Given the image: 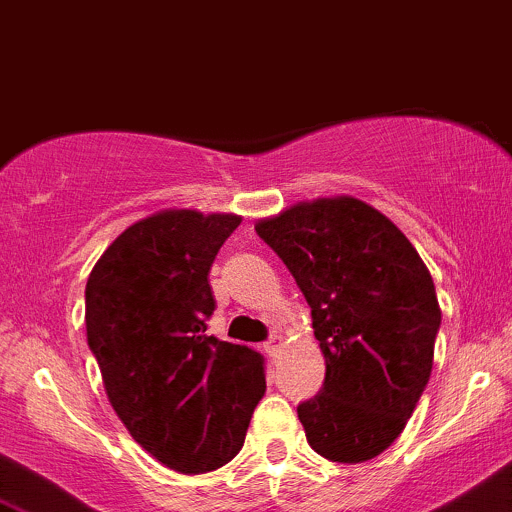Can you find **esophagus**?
Returning <instances> with one entry per match:
<instances>
[{
    "label": "esophagus",
    "instance_id": "34e87169",
    "mask_svg": "<svg viewBox=\"0 0 512 512\" xmlns=\"http://www.w3.org/2000/svg\"><path fill=\"white\" fill-rule=\"evenodd\" d=\"M264 351H267V354L272 358H276V354L281 351V337H279V334H274V337H269L267 342H264Z\"/></svg>",
    "mask_w": 512,
    "mask_h": 512
}]
</instances>
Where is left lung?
I'll return each instance as SVG.
<instances>
[{
    "label": "left lung",
    "instance_id": "obj_1",
    "mask_svg": "<svg viewBox=\"0 0 512 512\" xmlns=\"http://www.w3.org/2000/svg\"><path fill=\"white\" fill-rule=\"evenodd\" d=\"M313 315L325 383L298 404L310 448L366 462L390 448L431 378L440 308L407 236L354 197L315 199L255 226Z\"/></svg>",
    "mask_w": 512,
    "mask_h": 512
}]
</instances>
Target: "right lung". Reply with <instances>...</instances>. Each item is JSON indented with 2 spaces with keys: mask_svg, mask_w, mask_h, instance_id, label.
<instances>
[{
  "mask_svg": "<svg viewBox=\"0 0 512 512\" xmlns=\"http://www.w3.org/2000/svg\"><path fill=\"white\" fill-rule=\"evenodd\" d=\"M238 226L233 214L161 211L117 236L86 284L88 349L115 414L182 474L231 462L267 390L260 351L207 334L209 269Z\"/></svg>",
  "mask_w": 512,
  "mask_h": 512,
  "instance_id": "add662e5",
  "label": "right lung"
}]
</instances>
